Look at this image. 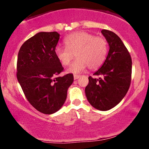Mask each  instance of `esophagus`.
Listing matches in <instances>:
<instances>
[{"mask_svg": "<svg viewBox=\"0 0 149 149\" xmlns=\"http://www.w3.org/2000/svg\"><path fill=\"white\" fill-rule=\"evenodd\" d=\"M80 78L79 75H76V74H75L74 76H73V78H74V80L78 79V78Z\"/></svg>", "mask_w": 149, "mask_h": 149, "instance_id": "esophagus-1", "label": "esophagus"}]
</instances>
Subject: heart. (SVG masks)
<instances>
[{"label":"heart","mask_w":149,"mask_h":149,"mask_svg":"<svg viewBox=\"0 0 149 149\" xmlns=\"http://www.w3.org/2000/svg\"><path fill=\"white\" fill-rule=\"evenodd\" d=\"M64 42L66 47L55 48V55L61 65H69L74 54L77 58L67 69V73H81L88 66L89 69H96L103 64L107 57L108 43L103 37L79 31L70 34Z\"/></svg>","instance_id":"1"}]
</instances>
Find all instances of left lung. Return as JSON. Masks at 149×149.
Here are the masks:
<instances>
[{
  "instance_id": "left-lung-1",
  "label": "left lung",
  "mask_w": 149,
  "mask_h": 149,
  "mask_svg": "<svg viewBox=\"0 0 149 149\" xmlns=\"http://www.w3.org/2000/svg\"><path fill=\"white\" fill-rule=\"evenodd\" d=\"M102 33L109 43V53L102 67L93 74L100 77H89L85 92L92 107L100 111H108L118 104L129 90L132 59L124 43L115 33L103 29Z\"/></svg>"
}]
</instances>
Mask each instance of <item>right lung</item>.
Masks as SVG:
<instances>
[{
  "instance_id": "add662e5",
  "label": "right lung",
  "mask_w": 149,
  "mask_h": 149,
  "mask_svg": "<svg viewBox=\"0 0 149 149\" xmlns=\"http://www.w3.org/2000/svg\"><path fill=\"white\" fill-rule=\"evenodd\" d=\"M59 36L56 31L39 32L24 42L18 53L19 83L29 102L44 114L61 109L73 82L72 73L57 77L64 70L55 55Z\"/></svg>"
}]
</instances>
